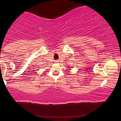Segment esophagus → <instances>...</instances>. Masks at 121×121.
Returning a JSON list of instances; mask_svg holds the SVG:
<instances>
[{
  "instance_id": "1",
  "label": "esophagus",
  "mask_w": 121,
  "mask_h": 121,
  "mask_svg": "<svg viewBox=\"0 0 121 121\" xmlns=\"http://www.w3.org/2000/svg\"><path fill=\"white\" fill-rule=\"evenodd\" d=\"M55 62H56V63H57V62H58V61H57V60H56V61H55Z\"/></svg>"
}]
</instances>
